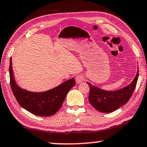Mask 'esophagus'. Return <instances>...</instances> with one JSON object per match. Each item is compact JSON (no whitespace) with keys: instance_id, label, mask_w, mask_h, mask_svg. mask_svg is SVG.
<instances>
[{"instance_id":"34e87169","label":"esophagus","mask_w":147,"mask_h":147,"mask_svg":"<svg viewBox=\"0 0 147 147\" xmlns=\"http://www.w3.org/2000/svg\"><path fill=\"white\" fill-rule=\"evenodd\" d=\"M84 79V76L83 75H77L76 76V81L77 83L82 82Z\"/></svg>"}]
</instances>
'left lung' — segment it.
I'll return each mask as SVG.
<instances>
[{"instance_id":"left-lung-1","label":"left lung","mask_w":147,"mask_h":147,"mask_svg":"<svg viewBox=\"0 0 147 147\" xmlns=\"http://www.w3.org/2000/svg\"><path fill=\"white\" fill-rule=\"evenodd\" d=\"M139 77V67L137 75L130 84L123 88L115 91H106L92 86L87 82L90 86L89 102L96 109L102 113H109L116 110L127 102L132 96L136 87Z\"/></svg>"}]
</instances>
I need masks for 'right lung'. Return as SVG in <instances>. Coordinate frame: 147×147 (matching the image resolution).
I'll return each mask as SVG.
<instances>
[{
    "label": "right lung",
    "mask_w": 147,
    "mask_h": 147,
    "mask_svg": "<svg viewBox=\"0 0 147 147\" xmlns=\"http://www.w3.org/2000/svg\"><path fill=\"white\" fill-rule=\"evenodd\" d=\"M9 73L10 86L18 103L32 114L41 117L54 115L62 106L68 92L76 84L73 78L48 91L32 92L22 89L16 84L13 76L11 58Z\"/></svg>",
    "instance_id": "add662e5"
}]
</instances>
